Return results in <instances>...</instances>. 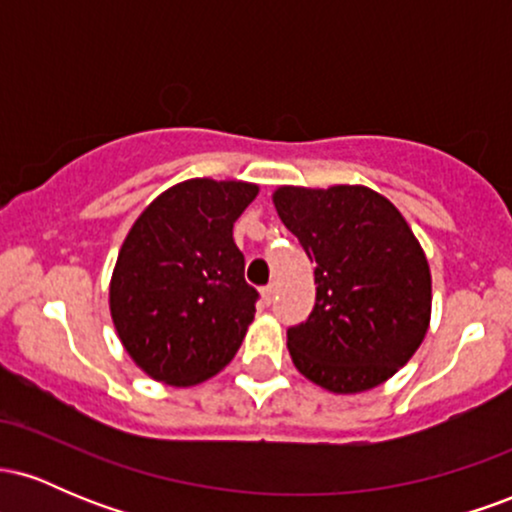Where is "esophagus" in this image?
Segmentation results:
<instances>
[{"instance_id": "esophagus-1", "label": "esophagus", "mask_w": 512, "mask_h": 512, "mask_svg": "<svg viewBox=\"0 0 512 512\" xmlns=\"http://www.w3.org/2000/svg\"><path fill=\"white\" fill-rule=\"evenodd\" d=\"M274 293H276V286H274V284L264 286V289H262V301L269 305V303H272V301H274Z\"/></svg>"}]
</instances>
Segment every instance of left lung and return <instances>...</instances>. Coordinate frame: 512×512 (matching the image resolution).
<instances>
[{
    "instance_id": "obj_1",
    "label": "left lung",
    "mask_w": 512,
    "mask_h": 512,
    "mask_svg": "<svg viewBox=\"0 0 512 512\" xmlns=\"http://www.w3.org/2000/svg\"><path fill=\"white\" fill-rule=\"evenodd\" d=\"M274 207L315 262V308L286 332L296 368L337 395L385 383L431 320V272L395 204L361 185L279 187Z\"/></svg>"
}]
</instances>
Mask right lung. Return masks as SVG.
<instances>
[{
    "mask_svg": "<svg viewBox=\"0 0 512 512\" xmlns=\"http://www.w3.org/2000/svg\"><path fill=\"white\" fill-rule=\"evenodd\" d=\"M257 185L195 178L134 221L110 281V315L127 354L158 383L187 387L231 363L260 298L245 281L233 223Z\"/></svg>",
    "mask_w": 512,
    "mask_h": 512,
    "instance_id": "right-lung-1",
    "label": "right lung"
}]
</instances>
